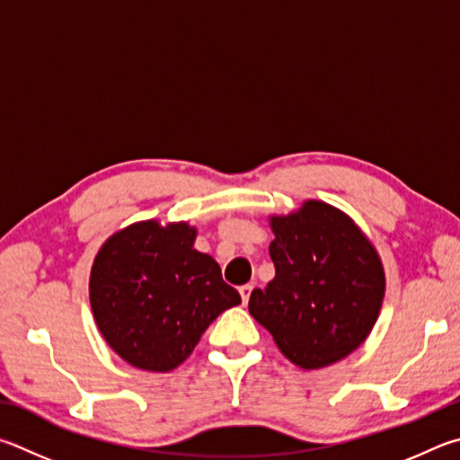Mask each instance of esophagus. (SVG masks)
I'll return each instance as SVG.
<instances>
[{
	"mask_svg": "<svg viewBox=\"0 0 460 460\" xmlns=\"http://www.w3.org/2000/svg\"><path fill=\"white\" fill-rule=\"evenodd\" d=\"M252 288H254V285H252V283H248V285H243V287H240V296H243V303H248V299H251Z\"/></svg>",
	"mask_w": 460,
	"mask_h": 460,
	"instance_id": "esophagus-1",
	"label": "esophagus"
}]
</instances>
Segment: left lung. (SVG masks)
<instances>
[{"instance_id":"left-lung-1","label":"left lung","mask_w":460,"mask_h":460,"mask_svg":"<svg viewBox=\"0 0 460 460\" xmlns=\"http://www.w3.org/2000/svg\"><path fill=\"white\" fill-rule=\"evenodd\" d=\"M270 226L275 279L254 288L248 311L295 366H332L358 349L376 323L385 287L380 256L325 201H305Z\"/></svg>"}]
</instances>
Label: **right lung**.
Segmentation results:
<instances>
[{"label":"right lung","instance_id":"obj_1","mask_svg":"<svg viewBox=\"0 0 460 460\" xmlns=\"http://www.w3.org/2000/svg\"><path fill=\"white\" fill-rule=\"evenodd\" d=\"M185 222H139L112 234L91 272V307L107 343L128 364L169 372L222 311L243 303L220 264L193 248Z\"/></svg>","mask_w":460,"mask_h":460}]
</instances>
